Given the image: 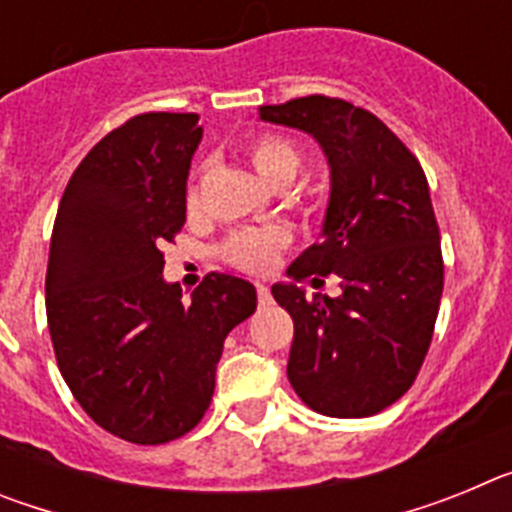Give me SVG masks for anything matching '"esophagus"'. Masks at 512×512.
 <instances>
[{
    "label": "esophagus",
    "mask_w": 512,
    "mask_h": 512,
    "mask_svg": "<svg viewBox=\"0 0 512 512\" xmlns=\"http://www.w3.org/2000/svg\"><path fill=\"white\" fill-rule=\"evenodd\" d=\"M256 295H259V305H261V307L271 305V292H269V287H264V284H256Z\"/></svg>",
    "instance_id": "obj_1"
}]
</instances>
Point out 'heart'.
<instances>
[{
    "instance_id": "obj_1",
    "label": "heart",
    "mask_w": 512,
    "mask_h": 512,
    "mask_svg": "<svg viewBox=\"0 0 512 512\" xmlns=\"http://www.w3.org/2000/svg\"><path fill=\"white\" fill-rule=\"evenodd\" d=\"M251 161L266 182L274 187H287L297 176L302 166L300 148L289 138L277 133L259 135L248 146ZM189 210L200 205V189L197 184L189 187L187 194ZM289 233L284 228H266V230H238L223 243V256L238 269L246 271H266L274 266L282 248H287Z\"/></svg>"
}]
</instances>
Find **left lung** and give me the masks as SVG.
<instances>
[{
  "mask_svg": "<svg viewBox=\"0 0 512 512\" xmlns=\"http://www.w3.org/2000/svg\"><path fill=\"white\" fill-rule=\"evenodd\" d=\"M259 115L310 133L330 166L325 241L289 274H336L341 297L271 287L295 320L289 384L320 415L382 413L413 387L441 305V233L423 166L377 115L346 99L310 94L264 104Z\"/></svg>",
  "mask_w": 512,
  "mask_h": 512,
  "instance_id": "obj_1",
  "label": "left lung"
}]
</instances>
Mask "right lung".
I'll list each match as a JSON object with an SVG mask.
<instances>
[{"label":"right lung","instance_id":"add662e5","mask_svg":"<svg viewBox=\"0 0 512 512\" xmlns=\"http://www.w3.org/2000/svg\"><path fill=\"white\" fill-rule=\"evenodd\" d=\"M200 140L194 112L130 117L76 166L53 223L45 312L58 369L99 428L140 446L200 423L225 336L256 310L246 279L212 271L184 305L161 277Z\"/></svg>","mask_w":512,"mask_h":512}]
</instances>
